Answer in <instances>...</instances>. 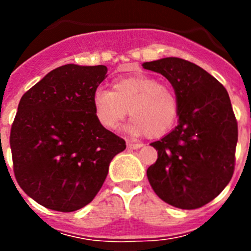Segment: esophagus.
<instances>
[{
	"label": "esophagus",
	"instance_id": "obj_1",
	"mask_svg": "<svg viewBox=\"0 0 251 251\" xmlns=\"http://www.w3.org/2000/svg\"><path fill=\"white\" fill-rule=\"evenodd\" d=\"M142 143H139V142H132V141H127V147L129 148V150H138V148L142 147Z\"/></svg>",
	"mask_w": 251,
	"mask_h": 251
}]
</instances>
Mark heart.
I'll list each match as a JSON object with an SVG mask.
<instances>
[{"instance_id":"obj_1","label":"heart","mask_w":251,"mask_h":251,"mask_svg":"<svg viewBox=\"0 0 251 251\" xmlns=\"http://www.w3.org/2000/svg\"><path fill=\"white\" fill-rule=\"evenodd\" d=\"M93 106L99 123L109 130L118 129L129 110L133 119L130 132L137 136L146 133L151 138L165 136L178 113V100L174 90L145 75L119 79L113 84V92L97 89Z\"/></svg>"}]
</instances>
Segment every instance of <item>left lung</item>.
Here are the masks:
<instances>
[{"label": "left lung", "instance_id": "left-lung-1", "mask_svg": "<svg viewBox=\"0 0 251 251\" xmlns=\"http://www.w3.org/2000/svg\"><path fill=\"white\" fill-rule=\"evenodd\" d=\"M163 75L178 100V124L159 141L147 177L157 196L182 210L212 201L231 179L238 123L223 84L196 64L163 57L143 64Z\"/></svg>", "mask_w": 251, "mask_h": 251}]
</instances>
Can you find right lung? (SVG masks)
I'll return each instance as SVG.
<instances>
[{"mask_svg": "<svg viewBox=\"0 0 251 251\" xmlns=\"http://www.w3.org/2000/svg\"><path fill=\"white\" fill-rule=\"evenodd\" d=\"M104 65L66 64L22 95L10 146L20 187L44 207L76 211L92 202L126 142L98 122L93 95Z\"/></svg>", "mask_w": 251, "mask_h": 251, "instance_id": "1", "label": "right lung"}]
</instances>
